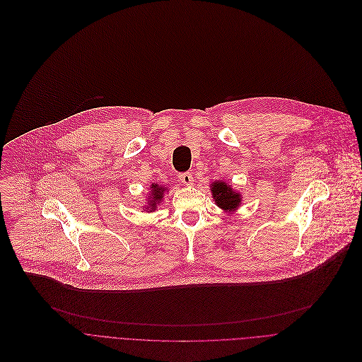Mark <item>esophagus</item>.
I'll use <instances>...</instances> for the list:
<instances>
[{"label": "esophagus", "mask_w": 362, "mask_h": 362, "mask_svg": "<svg viewBox=\"0 0 362 362\" xmlns=\"http://www.w3.org/2000/svg\"><path fill=\"white\" fill-rule=\"evenodd\" d=\"M178 180H180L184 185H187V187H189V185L194 184V177H192L191 173H181V174L178 175Z\"/></svg>", "instance_id": "obj_1"}]
</instances>
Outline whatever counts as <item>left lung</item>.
Masks as SVG:
<instances>
[{
  "label": "left lung",
  "instance_id": "obj_1",
  "mask_svg": "<svg viewBox=\"0 0 362 362\" xmlns=\"http://www.w3.org/2000/svg\"><path fill=\"white\" fill-rule=\"evenodd\" d=\"M211 192L215 204L227 212L235 211L241 204V194L233 189V187L224 181L212 182Z\"/></svg>",
  "mask_w": 362,
  "mask_h": 362
}]
</instances>
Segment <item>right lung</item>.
I'll use <instances>...</instances> for the list:
<instances>
[{"label": "right lung", "mask_w": 362, "mask_h": 362, "mask_svg": "<svg viewBox=\"0 0 362 362\" xmlns=\"http://www.w3.org/2000/svg\"><path fill=\"white\" fill-rule=\"evenodd\" d=\"M151 197H150V199H148V205H147V208H146V211H156V208H157V205H158V202L163 199V195H164V192L167 191V188L165 187H161V185H158V184H153L151 187Z\"/></svg>", "instance_id": "1"}]
</instances>
